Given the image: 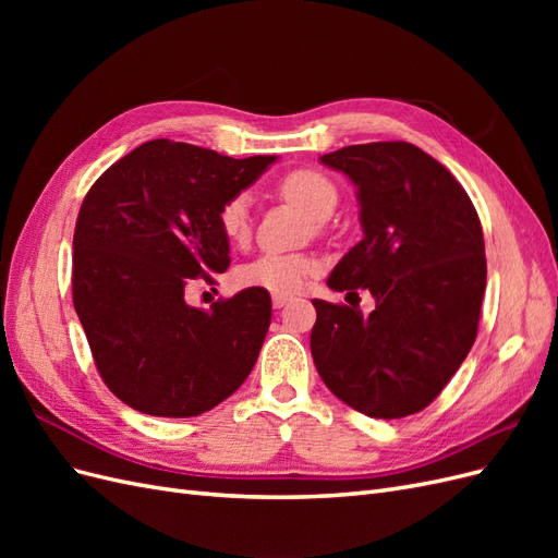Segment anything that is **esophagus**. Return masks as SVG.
Returning a JSON list of instances; mask_svg holds the SVG:
<instances>
[{"instance_id": "esophagus-1", "label": "esophagus", "mask_w": 558, "mask_h": 558, "mask_svg": "<svg viewBox=\"0 0 558 558\" xmlns=\"http://www.w3.org/2000/svg\"><path fill=\"white\" fill-rule=\"evenodd\" d=\"M293 300V295H289V293H275L272 295V305L277 307V310H281L286 302H291Z\"/></svg>"}]
</instances>
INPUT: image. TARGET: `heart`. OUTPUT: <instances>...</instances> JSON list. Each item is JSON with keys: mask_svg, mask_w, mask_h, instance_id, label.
<instances>
[{"mask_svg": "<svg viewBox=\"0 0 558 558\" xmlns=\"http://www.w3.org/2000/svg\"><path fill=\"white\" fill-rule=\"evenodd\" d=\"M279 193L305 209L314 221H326L332 216L337 199V185L324 172L312 167H300L279 181ZM218 226L232 244H244L251 238V197L238 193L223 202L218 211ZM318 269V260L307 253H260L238 267V283L244 289H267L277 293H293L305 286V281Z\"/></svg>", "mask_w": 558, "mask_h": 558, "instance_id": "heart-1", "label": "heart"}]
</instances>
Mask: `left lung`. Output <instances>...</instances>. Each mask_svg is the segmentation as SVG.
Returning a JSON list of instances; mask_svg holds the SVG:
<instances>
[{
	"mask_svg": "<svg viewBox=\"0 0 558 558\" xmlns=\"http://www.w3.org/2000/svg\"><path fill=\"white\" fill-rule=\"evenodd\" d=\"M320 162L359 189L363 240L335 265L332 291L359 307L312 300V356L330 391L375 418L416 414L440 396L475 344L486 258L480 216L445 165L408 142L344 146Z\"/></svg>",
	"mask_w": 558,
	"mask_h": 558,
	"instance_id": "1",
	"label": "left lung"
}]
</instances>
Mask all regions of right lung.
Listing matches in <instances>:
<instances>
[{"mask_svg": "<svg viewBox=\"0 0 558 558\" xmlns=\"http://www.w3.org/2000/svg\"><path fill=\"white\" fill-rule=\"evenodd\" d=\"M275 156L234 160L154 140L113 162L83 199L74 230V310L109 391L132 410L185 418L244 384L272 318L265 289L209 310L185 302L193 279L230 265L223 202Z\"/></svg>", "mask_w": 558, "mask_h": 558, "instance_id": "add662e5", "label": "right lung"}]
</instances>
